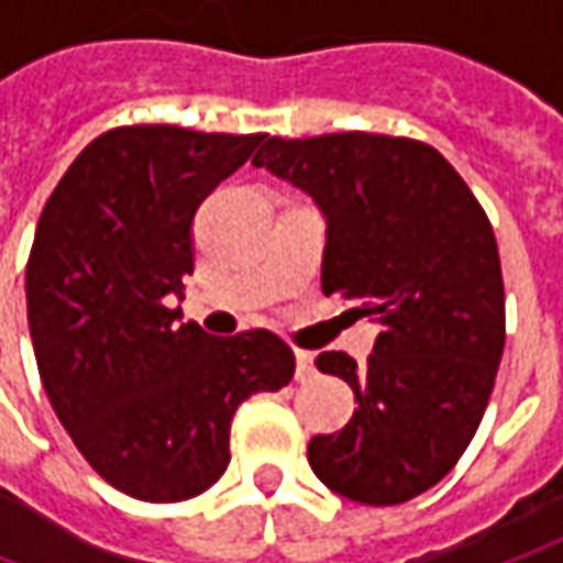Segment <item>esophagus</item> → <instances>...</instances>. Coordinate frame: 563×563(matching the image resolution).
Segmentation results:
<instances>
[{
  "label": "esophagus",
  "instance_id": "esophagus-1",
  "mask_svg": "<svg viewBox=\"0 0 563 563\" xmlns=\"http://www.w3.org/2000/svg\"><path fill=\"white\" fill-rule=\"evenodd\" d=\"M296 377L299 379L314 377V355H311V352H305V349L296 352Z\"/></svg>",
  "mask_w": 563,
  "mask_h": 563
}]
</instances>
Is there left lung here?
<instances>
[{"label":"left lung","instance_id":"8db88e82","mask_svg":"<svg viewBox=\"0 0 563 563\" xmlns=\"http://www.w3.org/2000/svg\"><path fill=\"white\" fill-rule=\"evenodd\" d=\"M327 218L323 296L379 330L367 367L320 352L355 393L340 433L308 442L320 483L361 505H401L471 445L505 352V283L493 223L437 148L386 133L271 136L252 158Z\"/></svg>","mask_w":563,"mask_h":563}]
</instances>
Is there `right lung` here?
Segmentation results:
<instances>
[{
	"instance_id": "add662e5",
	"label": "right lung",
	"mask_w": 563,
	"mask_h": 563,
	"mask_svg": "<svg viewBox=\"0 0 563 563\" xmlns=\"http://www.w3.org/2000/svg\"><path fill=\"white\" fill-rule=\"evenodd\" d=\"M267 133L114 126L58 180L27 258L43 389L89 467L140 501H184L230 464V423L296 355L271 330L214 340L177 323L192 218Z\"/></svg>"
}]
</instances>
